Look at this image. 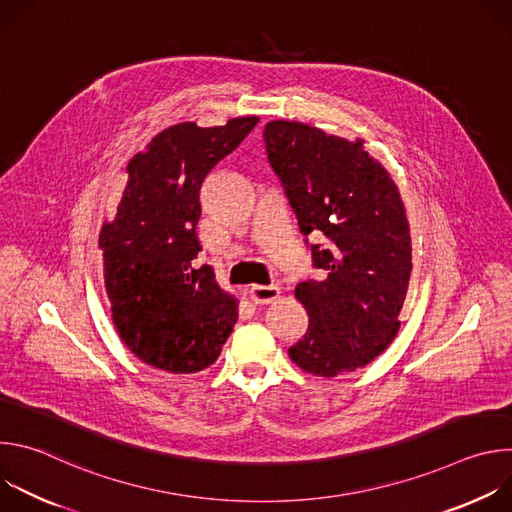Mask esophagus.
I'll list each match as a JSON object with an SVG mask.
<instances>
[{
  "mask_svg": "<svg viewBox=\"0 0 512 512\" xmlns=\"http://www.w3.org/2000/svg\"><path fill=\"white\" fill-rule=\"evenodd\" d=\"M279 296V287L277 285H251L249 287V298L255 304H271Z\"/></svg>",
  "mask_w": 512,
  "mask_h": 512,
  "instance_id": "1",
  "label": "esophagus"
}]
</instances>
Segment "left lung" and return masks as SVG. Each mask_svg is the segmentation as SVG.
Wrapping results in <instances>:
<instances>
[{
    "mask_svg": "<svg viewBox=\"0 0 512 512\" xmlns=\"http://www.w3.org/2000/svg\"><path fill=\"white\" fill-rule=\"evenodd\" d=\"M263 139L312 265L322 271L296 287L310 324L287 354L318 377L367 367L401 328L413 269L399 188L360 139L296 121L267 123ZM320 236L324 244L307 241Z\"/></svg>",
    "mask_w": 512,
    "mask_h": 512,
    "instance_id": "obj_1",
    "label": "left lung"
}]
</instances>
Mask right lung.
I'll return each instance as SVG.
<instances>
[{
  "mask_svg": "<svg viewBox=\"0 0 512 512\" xmlns=\"http://www.w3.org/2000/svg\"><path fill=\"white\" fill-rule=\"evenodd\" d=\"M259 117L221 127L178 123L127 164V186L99 247L113 322L127 348L168 373H196L218 358L239 318L237 300L198 265L196 225L206 174L239 148Z\"/></svg>",
  "mask_w": 512,
  "mask_h": 512,
  "instance_id": "1",
  "label": "right lung"
}]
</instances>
